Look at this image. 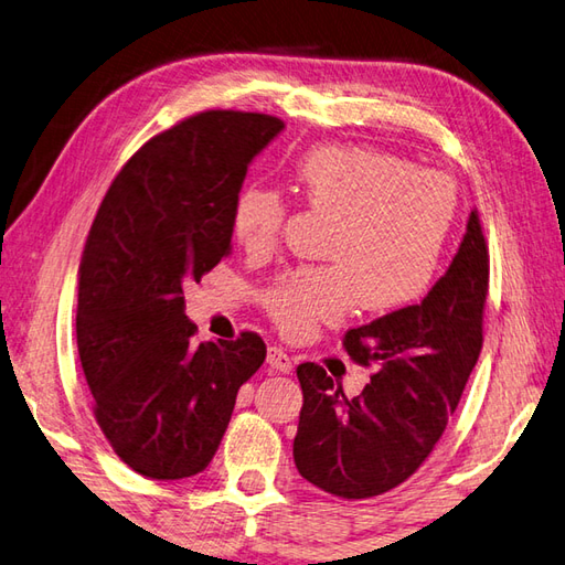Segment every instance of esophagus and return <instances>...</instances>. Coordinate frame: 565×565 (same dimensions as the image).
<instances>
[{
    "instance_id": "34e87169",
    "label": "esophagus",
    "mask_w": 565,
    "mask_h": 565,
    "mask_svg": "<svg viewBox=\"0 0 565 565\" xmlns=\"http://www.w3.org/2000/svg\"><path fill=\"white\" fill-rule=\"evenodd\" d=\"M268 365H270V371H275V373H290L292 371L290 353L280 349V347H270L268 349Z\"/></svg>"
}]
</instances>
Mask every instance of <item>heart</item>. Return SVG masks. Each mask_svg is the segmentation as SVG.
Returning a JSON list of instances; mask_svg holds the SVG:
<instances>
[{"label":"heart","instance_id":"b5f03b06","mask_svg":"<svg viewBox=\"0 0 565 565\" xmlns=\"http://www.w3.org/2000/svg\"><path fill=\"white\" fill-rule=\"evenodd\" d=\"M290 182L309 210L331 214L327 266L282 273L260 297L287 339L333 324L353 305L397 312L429 290L458 212V188L444 170L367 146L327 143L299 156ZM287 202L278 190L248 182L232 204V234L250 256L270 253L285 232Z\"/></svg>","mask_w":565,"mask_h":565}]
</instances>
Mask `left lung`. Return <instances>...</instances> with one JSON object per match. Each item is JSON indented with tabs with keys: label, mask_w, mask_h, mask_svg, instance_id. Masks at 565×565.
<instances>
[{
	"label": "left lung",
	"mask_w": 565,
	"mask_h": 565,
	"mask_svg": "<svg viewBox=\"0 0 565 565\" xmlns=\"http://www.w3.org/2000/svg\"><path fill=\"white\" fill-rule=\"evenodd\" d=\"M488 287V241L473 210L451 266L419 305L343 333L351 361L375 367L359 397L343 395L321 365L299 363V476L337 498L367 500L417 473L478 363Z\"/></svg>",
	"instance_id": "obj_1"
}]
</instances>
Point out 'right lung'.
Returning a JSON list of instances; mask_svg holds the SVG:
<instances>
[{"instance_id":"add662e5","label":"right lung","mask_w":565,"mask_h":565,"mask_svg":"<svg viewBox=\"0 0 565 565\" xmlns=\"http://www.w3.org/2000/svg\"><path fill=\"white\" fill-rule=\"evenodd\" d=\"M270 114L210 109L126 160L89 228L77 353L95 419L126 466L153 480L198 476L236 393L266 361L256 331L194 343L182 285L232 256V204L248 163L282 131Z\"/></svg>"}]
</instances>
